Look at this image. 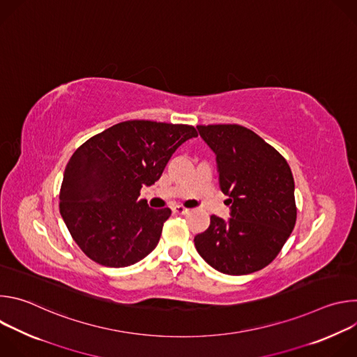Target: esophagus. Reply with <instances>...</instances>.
<instances>
[{
	"mask_svg": "<svg viewBox=\"0 0 357 357\" xmlns=\"http://www.w3.org/2000/svg\"><path fill=\"white\" fill-rule=\"evenodd\" d=\"M172 212L176 213V215H186V213H189V209L182 206V205H176V206L172 208Z\"/></svg>",
	"mask_w": 357,
	"mask_h": 357,
	"instance_id": "34e87169",
	"label": "esophagus"
}]
</instances>
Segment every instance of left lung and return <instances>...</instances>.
I'll list each match as a JSON object with an SVG mask.
<instances>
[{"mask_svg": "<svg viewBox=\"0 0 357 357\" xmlns=\"http://www.w3.org/2000/svg\"><path fill=\"white\" fill-rule=\"evenodd\" d=\"M215 152L219 185L229 196L230 219L212 216L195 236L200 257L229 275L268 266L289 237L295 220L294 176L280 152L254 131L237 124L197 126Z\"/></svg>", "mask_w": 357, "mask_h": 357, "instance_id": "left-lung-1", "label": "left lung"}]
</instances>
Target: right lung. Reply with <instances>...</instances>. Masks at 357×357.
I'll use <instances>...</instances> for the list:
<instances>
[{
	"instance_id": "1",
	"label": "right lung",
	"mask_w": 357,
	"mask_h": 357,
	"mask_svg": "<svg viewBox=\"0 0 357 357\" xmlns=\"http://www.w3.org/2000/svg\"><path fill=\"white\" fill-rule=\"evenodd\" d=\"M197 137L195 127L148 120L119 123L80 145L69 160L59 209L73 240L106 267L138 263L160 241L171 209L139 199L154 185L174 152Z\"/></svg>"
}]
</instances>
